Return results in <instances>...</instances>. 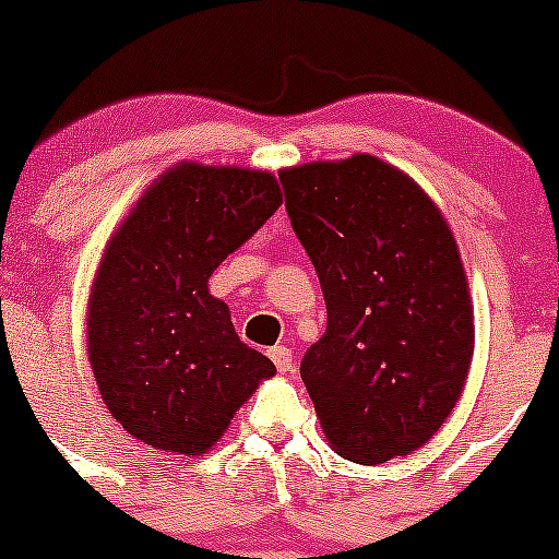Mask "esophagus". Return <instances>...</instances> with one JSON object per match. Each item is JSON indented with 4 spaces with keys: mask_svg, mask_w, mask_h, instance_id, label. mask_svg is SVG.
I'll return each mask as SVG.
<instances>
[{
    "mask_svg": "<svg viewBox=\"0 0 559 559\" xmlns=\"http://www.w3.org/2000/svg\"><path fill=\"white\" fill-rule=\"evenodd\" d=\"M270 359H273V365L281 370V373L292 370V365H295V354H292V348L286 346L270 348Z\"/></svg>",
    "mask_w": 559,
    "mask_h": 559,
    "instance_id": "obj_1",
    "label": "esophagus"
}]
</instances>
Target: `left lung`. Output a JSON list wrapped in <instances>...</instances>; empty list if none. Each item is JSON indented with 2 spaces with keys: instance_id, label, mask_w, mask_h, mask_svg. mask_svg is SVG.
Returning a JSON list of instances; mask_svg holds the SVG:
<instances>
[{
  "instance_id": "1",
  "label": "left lung",
  "mask_w": 559,
  "mask_h": 559,
  "mask_svg": "<svg viewBox=\"0 0 559 559\" xmlns=\"http://www.w3.org/2000/svg\"><path fill=\"white\" fill-rule=\"evenodd\" d=\"M278 178L326 302V332L300 365L326 441L365 465L416 452L452 414L473 359V306L447 218L370 154Z\"/></svg>"
}]
</instances>
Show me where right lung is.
Wrapping results in <instances>:
<instances>
[{"instance_id": "1", "label": "right lung", "mask_w": 559, "mask_h": 559, "mask_svg": "<svg viewBox=\"0 0 559 559\" xmlns=\"http://www.w3.org/2000/svg\"><path fill=\"white\" fill-rule=\"evenodd\" d=\"M278 205L270 173L183 162L107 243L88 297V362L107 411L138 441L205 454L275 373L240 341L207 278Z\"/></svg>"}]
</instances>
